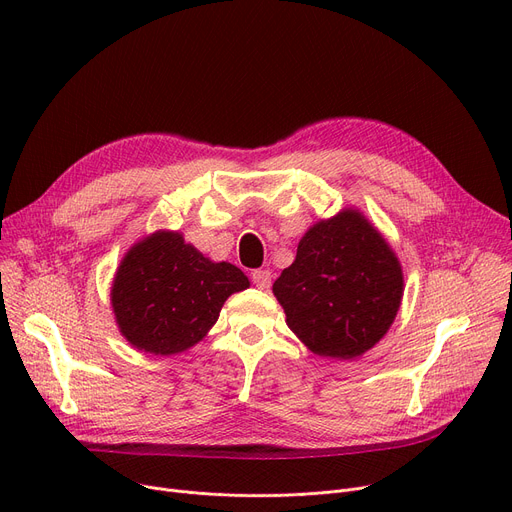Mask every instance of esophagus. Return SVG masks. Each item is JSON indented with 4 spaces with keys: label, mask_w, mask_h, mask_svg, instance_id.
<instances>
[{
    "label": "esophagus",
    "mask_w": 512,
    "mask_h": 512,
    "mask_svg": "<svg viewBox=\"0 0 512 512\" xmlns=\"http://www.w3.org/2000/svg\"><path fill=\"white\" fill-rule=\"evenodd\" d=\"M251 280H253V284H255L257 288L267 290V288L272 286V272H270V270H255V272L251 274Z\"/></svg>",
    "instance_id": "1"
}]
</instances>
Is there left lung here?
Segmentation results:
<instances>
[{"instance_id": "1", "label": "left lung", "mask_w": 512, "mask_h": 512, "mask_svg": "<svg viewBox=\"0 0 512 512\" xmlns=\"http://www.w3.org/2000/svg\"><path fill=\"white\" fill-rule=\"evenodd\" d=\"M402 286L400 263L384 236L363 213L344 209L305 232L274 294L309 351L355 359L392 326Z\"/></svg>"}]
</instances>
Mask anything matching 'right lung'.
I'll list each match as a JSON object with an SVG mask.
<instances>
[{"label":"right lung","mask_w":512,"mask_h":512,"mask_svg":"<svg viewBox=\"0 0 512 512\" xmlns=\"http://www.w3.org/2000/svg\"><path fill=\"white\" fill-rule=\"evenodd\" d=\"M249 288L232 263H213L182 234L159 230L122 259L112 307L122 336L143 353L170 357L195 346L218 321L226 299Z\"/></svg>","instance_id":"obj_1"}]
</instances>
